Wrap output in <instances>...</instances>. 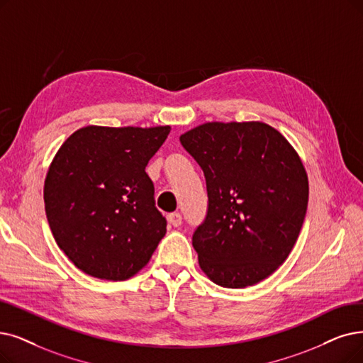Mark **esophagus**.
<instances>
[{"label": "esophagus", "mask_w": 363, "mask_h": 363, "mask_svg": "<svg viewBox=\"0 0 363 363\" xmlns=\"http://www.w3.org/2000/svg\"><path fill=\"white\" fill-rule=\"evenodd\" d=\"M168 222L174 228L180 226L182 225V214L180 213H171V214H168Z\"/></svg>", "instance_id": "34e87169"}]
</instances>
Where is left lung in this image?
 <instances>
[{
  "label": "left lung",
  "instance_id": "obj_1",
  "mask_svg": "<svg viewBox=\"0 0 363 363\" xmlns=\"http://www.w3.org/2000/svg\"><path fill=\"white\" fill-rule=\"evenodd\" d=\"M204 171L207 219L194 234L199 268L222 287L257 284L291 255L306 219L308 176L268 123L207 122L180 135Z\"/></svg>",
  "mask_w": 363,
  "mask_h": 363
}]
</instances>
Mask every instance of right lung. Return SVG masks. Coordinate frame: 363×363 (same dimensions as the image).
<instances>
[{
  "instance_id": "right-lung-1",
  "label": "right lung",
  "mask_w": 363,
  "mask_h": 363,
  "mask_svg": "<svg viewBox=\"0 0 363 363\" xmlns=\"http://www.w3.org/2000/svg\"><path fill=\"white\" fill-rule=\"evenodd\" d=\"M171 126L88 125L56 152L45 180V208L56 244L91 277H134L167 232L146 174Z\"/></svg>"
}]
</instances>
